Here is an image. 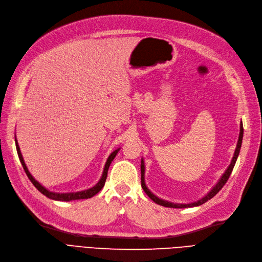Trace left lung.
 Listing matches in <instances>:
<instances>
[{
	"label": "left lung",
	"instance_id": "8db88e82",
	"mask_svg": "<svg viewBox=\"0 0 262 262\" xmlns=\"http://www.w3.org/2000/svg\"><path fill=\"white\" fill-rule=\"evenodd\" d=\"M243 135H244V128H243V124L241 123V128H239V136H238V140H237V145H236V149H235V152L233 156V159L231 161V164L229 165V167L226 168V171L223 173V175L221 176V179L219 180V182L215 184V186L212 187L207 195L205 197H202L201 199L195 201V202H190V204H174V202L171 201H167V200H163L161 198L157 197L156 195H154L152 192L149 190V188L147 187V185L145 183V161L141 159V164H140V170H141V187L142 189L145 190V192L149 196V198L151 200H154L156 204L160 205V206H163V207H167V208H191V207H197L200 206L202 204H205L208 200H210L212 197H214L216 193L221 190V188L224 186L225 183L229 180V177L233 171L234 165L236 163V160L238 158L239 155V151H241V147H242V141H243Z\"/></svg>",
	"mask_w": 262,
	"mask_h": 262
}]
</instances>
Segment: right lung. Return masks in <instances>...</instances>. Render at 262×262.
Returning a JSON list of instances; mask_svg holds the SVG:
<instances>
[{
	"label": "right lung",
	"mask_w": 262,
	"mask_h": 262,
	"mask_svg": "<svg viewBox=\"0 0 262 262\" xmlns=\"http://www.w3.org/2000/svg\"><path fill=\"white\" fill-rule=\"evenodd\" d=\"M15 142H16V150H17V154H18V158L20 160V163L24 167L25 172H26L28 179L30 180V182L35 185V187L41 192L43 193V195L50 199H53V200H57V201H71V200H78V199H88V198H91L94 197L95 195H97V193L103 188L104 184H105V181H106V176H107V171H108V167L110 165H111L112 161L114 160L115 156L117 155V152L120 151V148L114 150L113 152L108 156L106 162H105V165H104V168H103V173H102V176H101L100 181L95 185L94 187H91L89 189H85V190H81V191H76V192H54V191H50L49 189H47L46 187L42 186V185L36 181L35 179H33V176L30 174V172L28 171V168L26 166V163H25L24 161V158L21 156V152H20V149H19V146H18V142L17 140L15 139Z\"/></svg>",
	"instance_id": "obj_1"
}]
</instances>
